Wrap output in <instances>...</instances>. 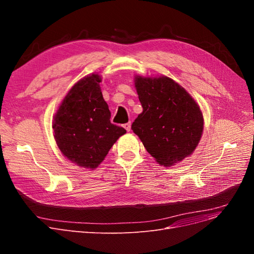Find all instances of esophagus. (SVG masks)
<instances>
[{
  "label": "esophagus",
  "instance_id": "obj_1",
  "mask_svg": "<svg viewBox=\"0 0 254 254\" xmlns=\"http://www.w3.org/2000/svg\"><path fill=\"white\" fill-rule=\"evenodd\" d=\"M124 127H125L127 131H129V130H130V124H129V123L125 124V125H124Z\"/></svg>",
  "mask_w": 254,
  "mask_h": 254
}]
</instances>
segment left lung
<instances>
[{
    "mask_svg": "<svg viewBox=\"0 0 254 254\" xmlns=\"http://www.w3.org/2000/svg\"><path fill=\"white\" fill-rule=\"evenodd\" d=\"M135 87L143 111L131 125L146 150L162 166L190 156L201 140L204 118L197 103L167 76L136 75Z\"/></svg>",
    "mask_w": 254,
    "mask_h": 254,
    "instance_id": "8db88e82",
    "label": "left lung"
}]
</instances>
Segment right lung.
Returning a JSON list of instances; mask_svg holds the SVG:
<instances>
[{
	"instance_id": "right-lung-1",
	"label": "right lung",
	"mask_w": 254,
	"mask_h": 254,
	"mask_svg": "<svg viewBox=\"0 0 254 254\" xmlns=\"http://www.w3.org/2000/svg\"><path fill=\"white\" fill-rule=\"evenodd\" d=\"M99 74L74 84L53 117V135L62 153L79 167L96 169L127 130L111 124Z\"/></svg>"
}]
</instances>
